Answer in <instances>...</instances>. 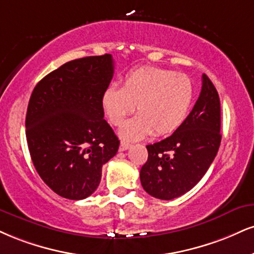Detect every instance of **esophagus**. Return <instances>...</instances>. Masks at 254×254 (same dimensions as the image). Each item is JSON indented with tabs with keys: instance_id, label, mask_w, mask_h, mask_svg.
I'll use <instances>...</instances> for the list:
<instances>
[{
	"instance_id": "esophagus-1",
	"label": "esophagus",
	"mask_w": 254,
	"mask_h": 254,
	"mask_svg": "<svg viewBox=\"0 0 254 254\" xmlns=\"http://www.w3.org/2000/svg\"><path fill=\"white\" fill-rule=\"evenodd\" d=\"M130 148H131L130 143L121 142V145H119V151H125V150H127V149H130Z\"/></svg>"
}]
</instances>
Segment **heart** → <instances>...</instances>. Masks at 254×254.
Listing matches in <instances>:
<instances>
[{
	"label": "heart",
	"mask_w": 254,
	"mask_h": 254,
	"mask_svg": "<svg viewBox=\"0 0 254 254\" xmlns=\"http://www.w3.org/2000/svg\"><path fill=\"white\" fill-rule=\"evenodd\" d=\"M194 98L190 78L161 67L143 66L127 72L122 88L110 85L104 91L102 104L110 123L121 127L127 116L130 119L121 130L127 140H137L150 135L172 133L185 122Z\"/></svg>",
	"instance_id": "heart-1"
}]
</instances>
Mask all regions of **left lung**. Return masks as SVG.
<instances>
[{
	"label": "left lung",
	"instance_id": "8db88e82",
	"mask_svg": "<svg viewBox=\"0 0 254 254\" xmlns=\"http://www.w3.org/2000/svg\"><path fill=\"white\" fill-rule=\"evenodd\" d=\"M221 110L218 91L206 74L193 110L172 136L146 145L148 161L140 183L151 196L173 200L190 190L202 179L221 142Z\"/></svg>",
	"mask_w": 254,
	"mask_h": 254
}]
</instances>
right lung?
Returning <instances> with one entry per match:
<instances>
[{
	"instance_id": "right-lung-1",
	"label": "right lung",
	"mask_w": 254,
	"mask_h": 254,
	"mask_svg": "<svg viewBox=\"0 0 254 254\" xmlns=\"http://www.w3.org/2000/svg\"><path fill=\"white\" fill-rule=\"evenodd\" d=\"M111 54L64 64L33 90L26 137L33 164L54 193L82 200L117 154L118 137L104 119L102 97L114 77Z\"/></svg>"
}]
</instances>
